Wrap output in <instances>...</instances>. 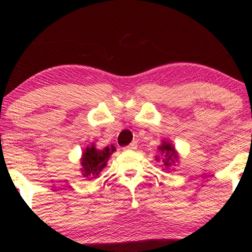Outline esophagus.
I'll return each mask as SVG.
<instances>
[{
  "label": "esophagus",
  "instance_id": "esophagus-1",
  "mask_svg": "<svg viewBox=\"0 0 252 252\" xmlns=\"http://www.w3.org/2000/svg\"><path fill=\"white\" fill-rule=\"evenodd\" d=\"M136 147H137V142H136V141H133V142L129 143V146H127L126 148H127V149L134 150V149H136Z\"/></svg>",
  "mask_w": 252,
  "mask_h": 252
}]
</instances>
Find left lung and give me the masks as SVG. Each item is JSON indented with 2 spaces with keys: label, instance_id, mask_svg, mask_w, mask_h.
<instances>
[{
  "label": "left lung",
  "instance_id": "left-lung-1",
  "mask_svg": "<svg viewBox=\"0 0 252 252\" xmlns=\"http://www.w3.org/2000/svg\"><path fill=\"white\" fill-rule=\"evenodd\" d=\"M157 149L159 150V155L156 156V160H161L164 170H171V168H173L175 165L179 163L180 157H179L178 151L175 150V147L170 142V141L163 140L161 141L160 146H158Z\"/></svg>",
  "mask_w": 252,
  "mask_h": 252
}]
</instances>
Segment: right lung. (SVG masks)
Instances as JSON below:
<instances>
[{"instance_id":"1","label":"right lung","mask_w":252,"mask_h":252,"mask_svg":"<svg viewBox=\"0 0 252 252\" xmlns=\"http://www.w3.org/2000/svg\"><path fill=\"white\" fill-rule=\"evenodd\" d=\"M115 151L116 148L112 144L101 150L95 147V143H92L91 146L86 147L80 158V171L82 177L87 178V180L98 178V175L101 174L103 168L106 166L108 160Z\"/></svg>"}]
</instances>
